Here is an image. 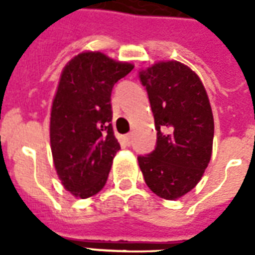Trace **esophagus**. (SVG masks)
I'll list each match as a JSON object with an SVG mask.
<instances>
[{"label":"esophagus","mask_w":255,"mask_h":255,"mask_svg":"<svg viewBox=\"0 0 255 255\" xmlns=\"http://www.w3.org/2000/svg\"><path fill=\"white\" fill-rule=\"evenodd\" d=\"M131 140H132V133H128V135L124 136V141H126L127 144L131 143Z\"/></svg>","instance_id":"obj_1"}]
</instances>
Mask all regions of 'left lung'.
<instances>
[{
	"label": "left lung",
	"instance_id": "obj_1",
	"mask_svg": "<svg viewBox=\"0 0 255 255\" xmlns=\"http://www.w3.org/2000/svg\"><path fill=\"white\" fill-rule=\"evenodd\" d=\"M155 118L157 144L139 156L148 188L164 200L193 189L212 157L214 119L201 79L178 61H160L139 71Z\"/></svg>",
	"mask_w": 255,
	"mask_h": 255
}]
</instances>
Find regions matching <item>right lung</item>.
Wrapping results in <instances>:
<instances>
[{"mask_svg":"<svg viewBox=\"0 0 255 255\" xmlns=\"http://www.w3.org/2000/svg\"><path fill=\"white\" fill-rule=\"evenodd\" d=\"M132 63L82 51L63 67L50 112L54 167L67 192L88 198L103 189L120 144L112 129L111 92Z\"/></svg>","mask_w":255,"mask_h":255,"instance_id":"1","label":"right lung"}]
</instances>
